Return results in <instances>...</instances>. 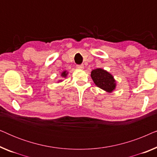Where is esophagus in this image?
Returning a JSON list of instances; mask_svg holds the SVG:
<instances>
[{"mask_svg":"<svg viewBox=\"0 0 157 157\" xmlns=\"http://www.w3.org/2000/svg\"><path fill=\"white\" fill-rule=\"evenodd\" d=\"M76 68H78V69H83L84 68V66L83 64H80V65H76Z\"/></svg>","mask_w":157,"mask_h":157,"instance_id":"esophagus-1","label":"esophagus"}]
</instances>
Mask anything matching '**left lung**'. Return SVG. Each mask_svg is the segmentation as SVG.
<instances>
[{
	"label": "left lung",
	"mask_w": 157,
	"mask_h": 157,
	"mask_svg": "<svg viewBox=\"0 0 157 157\" xmlns=\"http://www.w3.org/2000/svg\"><path fill=\"white\" fill-rule=\"evenodd\" d=\"M91 76L98 88L107 92L113 91L116 88V81L113 76L101 68H96L91 71Z\"/></svg>",
	"instance_id": "8db88e82"
}]
</instances>
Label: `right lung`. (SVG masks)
I'll return each mask as SVG.
<instances>
[{
    "mask_svg": "<svg viewBox=\"0 0 157 157\" xmlns=\"http://www.w3.org/2000/svg\"><path fill=\"white\" fill-rule=\"evenodd\" d=\"M67 74H68V73L66 72V71H63V72L61 74V76L66 77V76H67Z\"/></svg>",
    "mask_w": 157,
    "mask_h": 157,
    "instance_id": "obj_1",
    "label": "right lung"
}]
</instances>
